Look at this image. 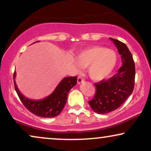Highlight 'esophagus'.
Here are the masks:
<instances>
[{"label": "esophagus", "instance_id": "1", "mask_svg": "<svg viewBox=\"0 0 151 151\" xmlns=\"http://www.w3.org/2000/svg\"><path fill=\"white\" fill-rule=\"evenodd\" d=\"M83 81H84V80H83V79H82L81 77H78V80H77L78 84H81Z\"/></svg>", "mask_w": 151, "mask_h": 151}]
</instances>
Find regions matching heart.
I'll return each instance as SVG.
<instances>
[{
	"label": "heart",
	"instance_id": "heart-1",
	"mask_svg": "<svg viewBox=\"0 0 151 151\" xmlns=\"http://www.w3.org/2000/svg\"><path fill=\"white\" fill-rule=\"evenodd\" d=\"M72 63L76 69L88 67V75L94 81L104 80L115 69L117 61V53L106 47L94 46L84 49L76 55Z\"/></svg>",
	"mask_w": 151,
	"mask_h": 151
}]
</instances>
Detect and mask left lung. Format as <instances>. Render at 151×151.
<instances>
[{
  "label": "left lung",
  "mask_w": 151,
  "mask_h": 151,
  "mask_svg": "<svg viewBox=\"0 0 151 151\" xmlns=\"http://www.w3.org/2000/svg\"><path fill=\"white\" fill-rule=\"evenodd\" d=\"M109 39L121 55L122 66L113 77L95 84L96 95L88 104L98 114H106L119 108L131 96L135 85V68L131 51L121 41Z\"/></svg>",
  "instance_id": "left-lung-1"
}]
</instances>
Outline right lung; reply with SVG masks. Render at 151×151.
<instances>
[{
	"label": "right lung",
	"mask_w": 151,
	"mask_h": 151,
	"mask_svg": "<svg viewBox=\"0 0 151 151\" xmlns=\"http://www.w3.org/2000/svg\"><path fill=\"white\" fill-rule=\"evenodd\" d=\"M16 76V71H14V87L24 106L37 116L47 118L58 116L61 113L67 102L68 93L76 85L78 79L76 76L64 78L54 91L47 98L42 100H32L24 96L18 89L15 81Z\"/></svg>",
	"instance_id": "right-lung-1"
}]
</instances>
